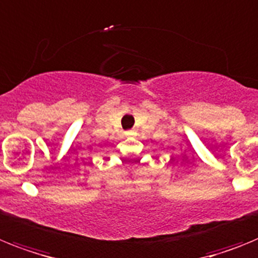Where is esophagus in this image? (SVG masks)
Instances as JSON below:
<instances>
[{
  "label": "esophagus",
  "instance_id": "obj_1",
  "mask_svg": "<svg viewBox=\"0 0 258 258\" xmlns=\"http://www.w3.org/2000/svg\"><path fill=\"white\" fill-rule=\"evenodd\" d=\"M136 132H135V130H130V131H127L126 132V135H128V136H132V135H135Z\"/></svg>",
  "mask_w": 258,
  "mask_h": 258
}]
</instances>
